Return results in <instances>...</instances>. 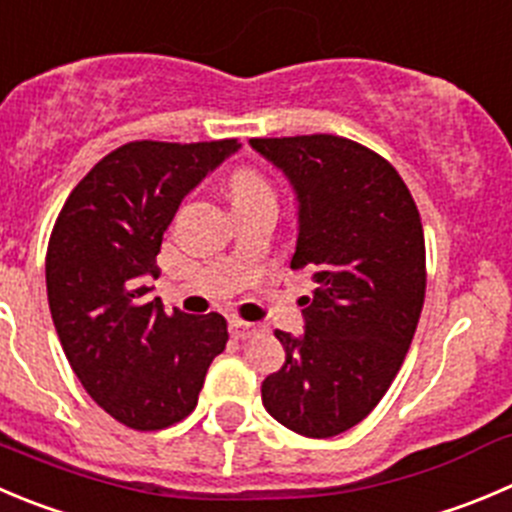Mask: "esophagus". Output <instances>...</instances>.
<instances>
[{
	"mask_svg": "<svg viewBox=\"0 0 512 512\" xmlns=\"http://www.w3.org/2000/svg\"><path fill=\"white\" fill-rule=\"evenodd\" d=\"M231 334L236 339H246V337H251V334H259V332H264V329H261L259 324H253V321H241V319H231Z\"/></svg>",
	"mask_w": 512,
	"mask_h": 512,
	"instance_id": "34e87169",
	"label": "esophagus"
}]
</instances>
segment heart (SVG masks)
<instances>
[{
  "label": "heart",
  "mask_w": 512,
  "mask_h": 512,
  "mask_svg": "<svg viewBox=\"0 0 512 512\" xmlns=\"http://www.w3.org/2000/svg\"><path fill=\"white\" fill-rule=\"evenodd\" d=\"M228 191H231L233 203H243V201H253V198H274V191H271L269 180L264 175H259L256 170H236L231 175V183H228Z\"/></svg>",
  "instance_id": "b5f03b06"
}]
</instances>
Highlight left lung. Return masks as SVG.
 <instances>
[{
    "label": "left lung",
    "instance_id": "obj_1",
    "mask_svg": "<svg viewBox=\"0 0 512 512\" xmlns=\"http://www.w3.org/2000/svg\"><path fill=\"white\" fill-rule=\"evenodd\" d=\"M299 203L291 269H309L304 334L276 329L286 362L261 384L276 422L304 437L359 425L397 377L425 304V233L397 170L339 135L253 138Z\"/></svg>",
    "mask_w": 512,
    "mask_h": 512
}]
</instances>
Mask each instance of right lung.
Masks as SVG:
<instances>
[{"instance_id": "obj_1", "label": "right lung", "mask_w": 512, "mask_h": 512, "mask_svg": "<svg viewBox=\"0 0 512 512\" xmlns=\"http://www.w3.org/2000/svg\"><path fill=\"white\" fill-rule=\"evenodd\" d=\"M241 143L135 140L100 160L62 206L47 246V299L72 372L133 430L175 425L198 405L226 349V319L148 299L155 256L180 201Z\"/></svg>"}]
</instances>
